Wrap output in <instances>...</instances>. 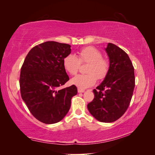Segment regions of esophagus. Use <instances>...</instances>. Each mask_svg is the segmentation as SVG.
Listing matches in <instances>:
<instances>
[{"label": "esophagus", "mask_w": 155, "mask_h": 155, "mask_svg": "<svg viewBox=\"0 0 155 155\" xmlns=\"http://www.w3.org/2000/svg\"><path fill=\"white\" fill-rule=\"evenodd\" d=\"M84 91H85V90H81V89H79V88L78 89V93H83Z\"/></svg>", "instance_id": "obj_1"}]
</instances>
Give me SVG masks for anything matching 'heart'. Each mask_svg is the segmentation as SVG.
I'll return each mask as SVG.
<instances>
[{
	"label": "heart",
	"instance_id": "obj_1",
	"mask_svg": "<svg viewBox=\"0 0 155 155\" xmlns=\"http://www.w3.org/2000/svg\"><path fill=\"white\" fill-rule=\"evenodd\" d=\"M102 53L98 49L88 46L78 52V57L73 54H68L63 60L65 70L70 75L77 74L80 63L89 64L86 72L87 74H79L73 78L71 83L79 89H86L93 86L96 82V78L102 80L105 78L109 71V64L104 59Z\"/></svg>",
	"mask_w": 155,
	"mask_h": 155
}]
</instances>
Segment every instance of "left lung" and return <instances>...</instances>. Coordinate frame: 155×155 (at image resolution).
<instances>
[{"label": "left lung", "mask_w": 155, "mask_h": 155, "mask_svg": "<svg viewBox=\"0 0 155 155\" xmlns=\"http://www.w3.org/2000/svg\"><path fill=\"white\" fill-rule=\"evenodd\" d=\"M109 57V68L105 78L96 90L87 109L102 122L118 120L129 106L135 87L134 68L128 54L114 44L104 48Z\"/></svg>", "instance_id": "1"}]
</instances>
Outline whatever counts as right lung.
<instances>
[{
	"label": "right lung",
	"mask_w": 155,
	"mask_h": 155,
	"mask_svg": "<svg viewBox=\"0 0 155 155\" xmlns=\"http://www.w3.org/2000/svg\"><path fill=\"white\" fill-rule=\"evenodd\" d=\"M70 47L53 41L39 44L28 52L21 68V96L33 116L44 124L61 121L77 94L74 85L61 88L69 81L63 60L71 53Z\"/></svg>",
	"instance_id": "add662e5"
}]
</instances>
